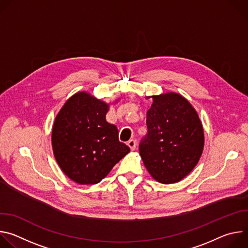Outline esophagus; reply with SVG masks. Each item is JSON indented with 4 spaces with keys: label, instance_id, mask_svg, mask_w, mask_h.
<instances>
[{
    "label": "esophagus",
    "instance_id": "esophagus-1",
    "mask_svg": "<svg viewBox=\"0 0 248 248\" xmlns=\"http://www.w3.org/2000/svg\"><path fill=\"white\" fill-rule=\"evenodd\" d=\"M127 146L130 148V150H134L136 147V141L133 139H130L127 142Z\"/></svg>",
    "mask_w": 248,
    "mask_h": 248
}]
</instances>
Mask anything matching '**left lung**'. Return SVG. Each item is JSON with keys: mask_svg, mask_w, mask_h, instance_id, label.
<instances>
[{"mask_svg": "<svg viewBox=\"0 0 248 248\" xmlns=\"http://www.w3.org/2000/svg\"><path fill=\"white\" fill-rule=\"evenodd\" d=\"M148 133L139 145L140 156L157 182L179 183L197 165L204 148V130L192 105L181 94L148 96Z\"/></svg>", "mask_w": 248, "mask_h": 248, "instance_id": "left-lung-1", "label": "left lung"}]
</instances>
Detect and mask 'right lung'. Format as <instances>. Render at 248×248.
Segmentation results:
<instances>
[{
    "mask_svg": "<svg viewBox=\"0 0 248 248\" xmlns=\"http://www.w3.org/2000/svg\"><path fill=\"white\" fill-rule=\"evenodd\" d=\"M109 108L110 104L79 91L66 100L56 116L54 156L67 178L78 185L100 183L130 151L120 142L117 126L106 121Z\"/></svg>",
    "mask_w": 248,
    "mask_h": 248,
    "instance_id": "1",
    "label": "right lung"
}]
</instances>
